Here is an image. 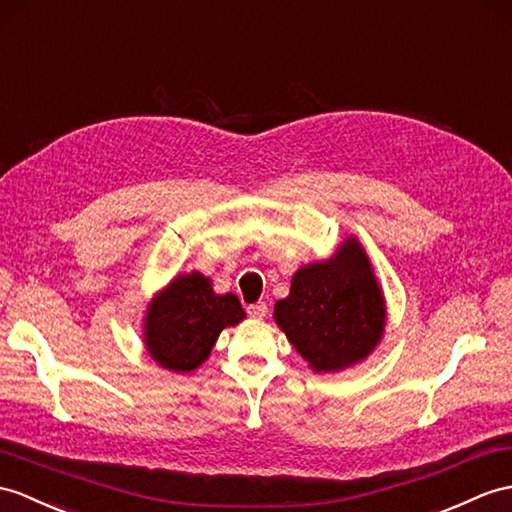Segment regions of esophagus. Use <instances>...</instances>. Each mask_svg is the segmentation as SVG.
Returning <instances> with one entry per match:
<instances>
[{"label": "esophagus", "mask_w": 512, "mask_h": 512, "mask_svg": "<svg viewBox=\"0 0 512 512\" xmlns=\"http://www.w3.org/2000/svg\"><path fill=\"white\" fill-rule=\"evenodd\" d=\"M246 312H248V316L255 318V320H264V318H266V314H268V305H266L264 301H259V303L248 305V307H246Z\"/></svg>", "instance_id": "esophagus-1"}]
</instances>
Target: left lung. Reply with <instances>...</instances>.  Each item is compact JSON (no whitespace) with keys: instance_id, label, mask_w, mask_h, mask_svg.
Returning <instances> with one entry per match:
<instances>
[{"instance_id":"8db88e82","label":"left lung","mask_w":512,"mask_h":512,"mask_svg":"<svg viewBox=\"0 0 512 512\" xmlns=\"http://www.w3.org/2000/svg\"><path fill=\"white\" fill-rule=\"evenodd\" d=\"M272 316L314 373L364 362L384 338L386 299L358 237H344L329 259L296 270Z\"/></svg>"}]
</instances>
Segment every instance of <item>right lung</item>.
Masks as SVG:
<instances>
[{
  "mask_svg": "<svg viewBox=\"0 0 512 512\" xmlns=\"http://www.w3.org/2000/svg\"><path fill=\"white\" fill-rule=\"evenodd\" d=\"M246 318L235 294H216L198 270L174 277L152 296L144 316L146 353L165 371L192 373L205 362L222 329Z\"/></svg>",
  "mask_w": 512,
  "mask_h": 512,
  "instance_id": "right-lung-1",
  "label": "right lung"
}]
</instances>
